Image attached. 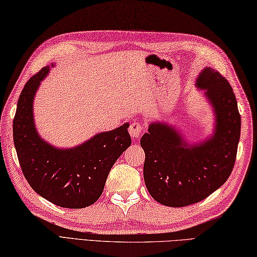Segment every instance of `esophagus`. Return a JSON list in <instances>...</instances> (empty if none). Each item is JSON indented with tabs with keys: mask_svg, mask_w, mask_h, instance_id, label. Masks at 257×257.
I'll use <instances>...</instances> for the list:
<instances>
[{
	"mask_svg": "<svg viewBox=\"0 0 257 257\" xmlns=\"http://www.w3.org/2000/svg\"><path fill=\"white\" fill-rule=\"evenodd\" d=\"M142 131H143L142 125L136 122H133L131 124V126L128 128V132L133 139H139L141 136V133H142Z\"/></svg>",
	"mask_w": 257,
	"mask_h": 257,
	"instance_id": "34e87169",
	"label": "esophagus"
}]
</instances>
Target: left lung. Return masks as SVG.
<instances>
[{"instance_id":"1","label":"left lung","mask_w":257,"mask_h":257,"mask_svg":"<svg viewBox=\"0 0 257 257\" xmlns=\"http://www.w3.org/2000/svg\"><path fill=\"white\" fill-rule=\"evenodd\" d=\"M215 114V128L203 142L188 144L165 122H153L141 139L145 152L144 181L156 202L183 207L203 201L231 175L240 135V115L232 86L218 72L205 67L195 83Z\"/></svg>"}]
</instances>
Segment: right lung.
<instances>
[{
  "label": "right lung",
  "instance_id": "1",
  "mask_svg": "<svg viewBox=\"0 0 257 257\" xmlns=\"http://www.w3.org/2000/svg\"><path fill=\"white\" fill-rule=\"evenodd\" d=\"M51 66L31 77L21 92L13 121L15 150L26 181L39 195L57 206L83 208L98 200L112 166L131 145L130 124L72 149L45 142L35 128L33 101Z\"/></svg>",
  "mask_w": 257,
  "mask_h": 257
}]
</instances>
